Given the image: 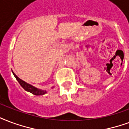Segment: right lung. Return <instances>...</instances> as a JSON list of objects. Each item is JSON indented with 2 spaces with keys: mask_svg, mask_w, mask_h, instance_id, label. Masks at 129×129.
<instances>
[{
  "mask_svg": "<svg viewBox=\"0 0 129 129\" xmlns=\"http://www.w3.org/2000/svg\"><path fill=\"white\" fill-rule=\"evenodd\" d=\"M13 74H14V77H16V80L18 81L20 85L25 89L26 91H29L31 94H34V95H37V96H39V95H44V94H45L46 93V91L45 90H41V89H37L36 87H35L32 86L30 84L26 83V82H24V81H22V79L18 78V77L16 76V74H14V72H13Z\"/></svg>",
  "mask_w": 129,
  "mask_h": 129,
  "instance_id": "obj_1",
  "label": "right lung"
}]
</instances>
